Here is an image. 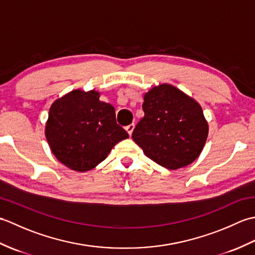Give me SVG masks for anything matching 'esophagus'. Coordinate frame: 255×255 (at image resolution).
Here are the masks:
<instances>
[{
    "label": "esophagus",
    "instance_id": "obj_1",
    "mask_svg": "<svg viewBox=\"0 0 255 255\" xmlns=\"http://www.w3.org/2000/svg\"><path fill=\"white\" fill-rule=\"evenodd\" d=\"M133 128H134V125L133 124H130L128 125V126L126 127V131L129 133V136H131L132 134V131H133Z\"/></svg>",
    "mask_w": 255,
    "mask_h": 255
}]
</instances>
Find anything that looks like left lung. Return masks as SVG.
<instances>
[{"mask_svg": "<svg viewBox=\"0 0 255 255\" xmlns=\"http://www.w3.org/2000/svg\"><path fill=\"white\" fill-rule=\"evenodd\" d=\"M143 101L144 116L133 129V141L165 169L191 164L208 136L202 107L193 97L166 83L147 92Z\"/></svg>", "mask_w": 255, "mask_h": 255, "instance_id": "8db88e82", "label": "left lung"}]
</instances>
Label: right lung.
<instances>
[{
  "label": "right lung",
  "instance_id": "add662e5",
  "mask_svg": "<svg viewBox=\"0 0 255 255\" xmlns=\"http://www.w3.org/2000/svg\"><path fill=\"white\" fill-rule=\"evenodd\" d=\"M46 138L62 164L85 172L105 160L129 134L116 123L115 108L100 101V92L74 90L51 105Z\"/></svg>",
  "mask_w": 255,
  "mask_h": 255
}]
</instances>
